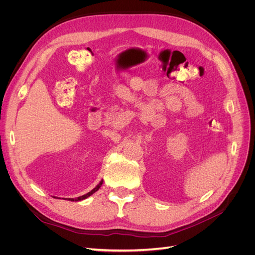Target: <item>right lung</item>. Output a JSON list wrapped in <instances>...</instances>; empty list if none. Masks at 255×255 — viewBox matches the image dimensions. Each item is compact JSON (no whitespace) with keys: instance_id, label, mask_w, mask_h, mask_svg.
<instances>
[{"instance_id":"1","label":"right lung","mask_w":255,"mask_h":255,"mask_svg":"<svg viewBox=\"0 0 255 255\" xmlns=\"http://www.w3.org/2000/svg\"><path fill=\"white\" fill-rule=\"evenodd\" d=\"M103 184V181H101V182H100L98 185H97V186L94 188V189H92L91 191H89L88 192V194H86V195H84V196H81V197H78V198H75V199H69V200H70V201H81V200H84V199H87L88 197H90L92 194H95V192L97 191V190H99V188L100 187H101V185Z\"/></svg>"}]
</instances>
